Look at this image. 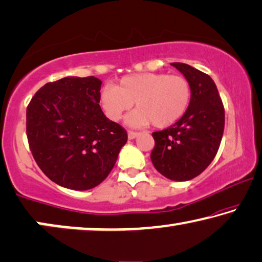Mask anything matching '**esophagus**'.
<instances>
[{
	"label": "esophagus",
	"mask_w": 262,
	"mask_h": 262,
	"mask_svg": "<svg viewBox=\"0 0 262 262\" xmlns=\"http://www.w3.org/2000/svg\"><path fill=\"white\" fill-rule=\"evenodd\" d=\"M138 132H132V131H128L127 132V137L128 139H135L136 137H138Z\"/></svg>",
	"instance_id": "1"
}]
</instances>
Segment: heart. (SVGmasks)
Listing matches in <instances>:
<instances>
[{"mask_svg": "<svg viewBox=\"0 0 262 262\" xmlns=\"http://www.w3.org/2000/svg\"><path fill=\"white\" fill-rule=\"evenodd\" d=\"M191 100V87L180 75L139 73L125 75L118 86L106 85L99 93V105L112 122L122 119L136 101V108L126 118L132 127H143L152 122L163 128L175 124L187 112Z\"/></svg>", "mask_w": 262, "mask_h": 262, "instance_id": "heart-1", "label": "heart"}]
</instances>
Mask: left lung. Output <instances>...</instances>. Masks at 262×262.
<instances>
[{
	"label": "left lung",
	"instance_id": "left-lung-1",
	"mask_svg": "<svg viewBox=\"0 0 262 262\" xmlns=\"http://www.w3.org/2000/svg\"><path fill=\"white\" fill-rule=\"evenodd\" d=\"M191 87L187 112L171 126L154 132L151 162L158 172L172 181L199 176L213 162L225 130V108L209 75L182 62H172Z\"/></svg>",
	"mask_w": 262,
	"mask_h": 262
}]
</instances>
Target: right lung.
Wrapping results in <instances>:
<instances>
[{"label": "right lung", "instance_id": "add662e5", "mask_svg": "<svg viewBox=\"0 0 262 262\" xmlns=\"http://www.w3.org/2000/svg\"><path fill=\"white\" fill-rule=\"evenodd\" d=\"M101 80L66 77L48 82L27 107V137L45 175L72 190L100 184L127 140L124 128L99 106Z\"/></svg>", "mask_w": 262, "mask_h": 262}]
</instances>
